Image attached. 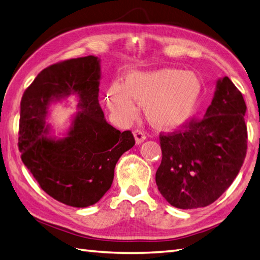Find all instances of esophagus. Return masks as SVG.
<instances>
[{"instance_id": "esophagus-1", "label": "esophagus", "mask_w": 260, "mask_h": 260, "mask_svg": "<svg viewBox=\"0 0 260 260\" xmlns=\"http://www.w3.org/2000/svg\"><path fill=\"white\" fill-rule=\"evenodd\" d=\"M134 136H135V140L137 145H140L143 141L146 140V135L145 132L141 131V130H135L134 131Z\"/></svg>"}]
</instances>
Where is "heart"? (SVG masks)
I'll use <instances>...</instances> for the list:
<instances>
[{"mask_svg":"<svg viewBox=\"0 0 260 260\" xmlns=\"http://www.w3.org/2000/svg\"><path fill=\"white\" fill-rule=\"evenodd\" d=\"M203 83L192 72L179 69H160L151 72H131L124 83L113 82L109 88V105L122 120L136 117L132 100L145 106L149 122L160 130H175L186 125L198 110Z\"/></svg>","mask_w":260,"mask_h":260,"instance_id":"heart-1","label":"heart"}]
</instances>
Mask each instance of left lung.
<instances>
[{"label": "left lung", "mask_w": 260, "mask_h": 260, "mask_svg": "<svg viewBox=\"0 0 260 260\" xmlns=\"http://www.w3.org/2000/svg\"><path fill=\"white\" fill-rule=\"evenodd\" d=\"M246 110L241 92L223 77L203 120L191 121L184 131L160 135L162 160L155 182L171 206L201 208L229 188L247 152Z\"/></svg>", "instance_id": "8db88e82"}]
</instances>
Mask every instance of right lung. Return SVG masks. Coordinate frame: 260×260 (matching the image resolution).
Returning a JSON list of instances; mask_svg holds the SVG:
<instances>
[{
    "mask_svg": "<svg viewBox=\"0 0 260 260\" xmlns=\"http://www.w3.org/2000/svg\"><path fill=\"white\" fill-rule=\"evenodd\" d=\"M100 59L89 55L50 66L34 79L21 101L22 161L45 192L84 208L110 189L119 158L135 146L130 131L107 122L99 105ZM76 95L80 111L62 137L46 123L51 104Z\"/></svg>",
    "mask_w": 260,
    "mask_h": 260,
    "instance_id": "obj_1",
    "label": "right lung"
}]
</instances>
